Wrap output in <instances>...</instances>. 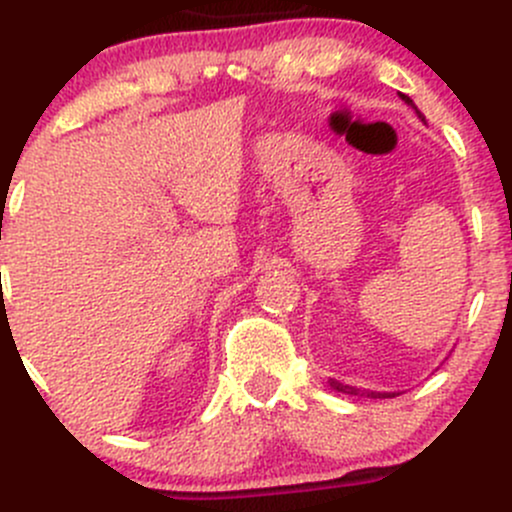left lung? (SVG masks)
Wrapping results in <instances>:
<instances>
[{
  "instance_id": "8db88e82",
  "label": "left lung",
  "mask_w": 512,
  "mask_h": 512,
  "mask_svg": "<svg viewBox=\"0 0 512 512\" xmlns=\"http://www.w3.org/2000/svg\"><path fill=\"white\" fill-rule=\"evenodd\" d=\"M400 98L405 100L407 105H410L412 110L417 112V115L422 117V120H424V115H422V112H419L417 107H414V102H412L410 98H407V95H402V93H400ZM331 387H333V390H338V392H346V395H358V390H355V387H351V385H343V383H338V380H331ZM368 397H373V400H375V397H395V392H368Z\"/></svg>"
}]
</instances>
